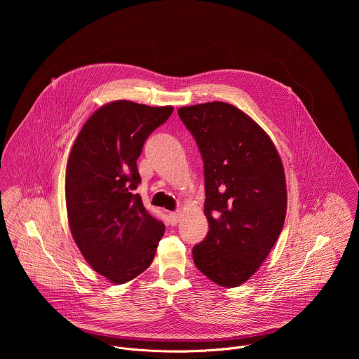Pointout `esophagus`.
I'll use <instances>...</instances> for the list:
<instances>
[{
    "mask_svg": "<svg viewBox=\"0 0 359 359\" xmlns=\"http://www.w3.org/2000/svg\"><path fill=\"white\" fill-rule=\"evenodd\" d=\"M180 217H182V213L180 212H173L169 215V220H170V224L176 226L179 222H180Z\"/></svg>",
    "mask_w": 359,
    "mask_h": 359,
    "instance_id": "esophagus-1",
    "label": "esophagus"
}]
</instances>
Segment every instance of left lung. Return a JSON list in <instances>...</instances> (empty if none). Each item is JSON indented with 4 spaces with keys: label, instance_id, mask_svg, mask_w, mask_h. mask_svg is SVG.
I'll return each mask as SVG.
<instances>
[{
    "label": "left lung",
    "instance_id": "left-lung-1",
    "mask_svg": "<svg viewBox=\"0 0 359 359\" xmlns=\"http://www.w3.org/2000/svg\"><path fill=\"white\" fill-rule=\"evenodd\" d=\"M177 114L204 163L209 233L193 247V262L213 283L233 288L260 269L283 230V162L270 136L226 102L183 107Z\"/></svg>",
    "mask_w": 359,
    "mask_h": 359
}]
</instances>
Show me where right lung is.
I'll list each match as a JSON object with an SVG mask.
<instances>
[{"label":"right lung","instance_id":"add662e5","mask_svg":"<svg viewBox=\"0 0 359 359\" xmlns=\"http://www.w3.org/2000/svg\"><path fill=\"white\" fill-rule=\"evenodd\" d=\"M172 112L173 107L111 102L85 122L72 146L65 179L71 233L88 264L114 284L143 273L165 233L135 193L136 161Z\"/></svg>","mask_w":359,"mask_h":359}]
</instances>
